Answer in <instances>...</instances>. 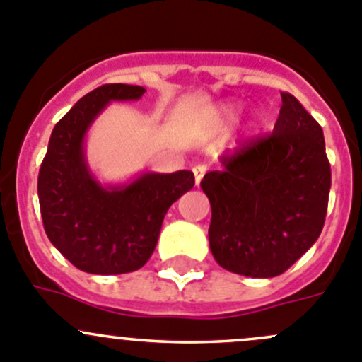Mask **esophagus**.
<instances>
[{
	"label": "esophagus",
	"instance_id": "esophagus-1",
	"mask_svg": "<svg viewBox=\"0 0 362 362\" xmlns=\"http://www.w3.org/2000/svg\"><path fill=\"white\" fill-rule=\"evenodd\" d=\"M205 171H206V168L202 166V164H198V166L192 168V173H194L196 185H199V182H202V178H203V175H205Z\"/></svg>",
	"mask_w": 362,
	"mask_h": 362
}]
</instances>
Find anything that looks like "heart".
Here are the masks:
<instances>
[{
	"mask_svg": "<svg viewBox=\"0 0 362 362\" xmlns=\"http://www.w3.org/2000/svg\"><path fill=\"white\" fill-rule=\"evenodd\" d=\"M237 115H238L237 107H233V106H228V107H224V110H223V117L226 118L228 122L235 120V118H237Z\"/></svg>",
	"mask_w": 362,
	"mask_h": 362,
	"instance_id": "heart-1",
	"label": "heart"
}]
</instances>
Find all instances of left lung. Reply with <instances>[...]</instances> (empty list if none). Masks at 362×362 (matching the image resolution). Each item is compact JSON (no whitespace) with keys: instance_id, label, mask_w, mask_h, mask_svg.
Segmentation results:
<instances>
[{"instance_id":"8db88e82","label":"left lung","mask_w":362,"mask_h":362,"mask_svg":"<svg viewBox=\"0 0 362 362\" xmlns=\"http://www.w3.org/2000/svg\"><path fill=\"white\" fill-rule=\"evenodd\" d=\"M274 131L252 139L202 180L212 206L210 251L223 269L274 278L320 237L331 164L322 127L290 93H281Z\"/></svg>"}]
</instances>
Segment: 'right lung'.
Returning a JSON list of instances; mask_svg holds the SVG:
<instances>
[{"instance_id":"1","label":"right lung","mask_w":362,"mask_h":362,"mask_svg":"<svg viewBox=\"0 0 362 362\" xmlns=\"http://www.w3.org/2000/svg\"><path fill=\"white\" fill-rule=\"evenodd\" d=\"M136 84H103L54 125L38 173V202L51 244L83 272L113 276L141 269L156 249L168 209L191 191L192 171L138 175L104 185L90 171L84 138L111 103L141 99Z\"/></svg>"}]
</instances>
